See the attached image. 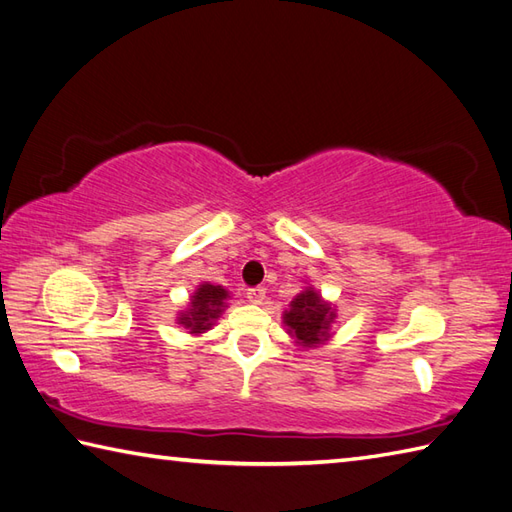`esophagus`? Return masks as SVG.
<instances>
[{
	"label": "esophagus",
	"instance_id": "34e87169",
	"mask_svg": "<svg viewBox=\"0 0 512 512\" xmlns=\"http://www.w3.org/2000/svg\"><path fill=\"white\" fill-rule=\"evenodd\" d=\"M246 297H248V301L250 303H262L264 299H266V288L264 286H255V288H248L246 290Z\"/></svg>",
	"mask_w": 512,
	"mask_h": 512
}]
</instances>
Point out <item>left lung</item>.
Returning a JSON list of instances; mask_svg holds the SVG:
<instances>
[{"instance_id": "1", "label": "left lung", "mask_w": 512, "mask_h": 512, "mask_svg": "<svg viewBox=\"0 0 512 512\" xmlns=\"http://www.w3.org/2000/svg\"><path fill=\"white\" fill-rule=\"evenodd\" d=\"M334 317L330 303L308 286L290 301V310L284 312V323L288 325V334L295 336L299 345L317 347L330 339V323Z\"/></svg>"}]
</instances>
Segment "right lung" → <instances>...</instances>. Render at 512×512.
I'll return each instance as SVG.
<instances>
[{"label": "right lung", "instance_id": "right-lung-1", "mask_svg": "<svg viewBox=\"0 0 512 512\" xmlns=\"http://www.w3.org/2000/svg\"><path fill=\"white\" fill-rule=\"evenodd\" d=\"M228 299V292L222 286L202 284L193 292L189 308L180 312L178 323L184 325L191 334H202L211 330L213 321L220 317L222 310L226 308L224 301Z\"/></svg>", "mask_w": 512, "mask_h": 512}]
</instances>
